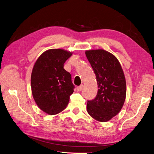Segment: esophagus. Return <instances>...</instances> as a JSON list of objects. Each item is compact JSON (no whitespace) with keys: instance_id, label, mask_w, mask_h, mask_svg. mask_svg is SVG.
I'll list each match as a JSON object with an SVG mask.
<instances>
[{"instance_id":"1","label":"esophagus","mask_w":154,"mask_h":154,"mask_svg":"<svg viewBox=\"0 0 154 154\" xmlns=\"http://www.w3.org/2000/svg\"><path fill=\"white\" fill-rule=\"evenodd\" d=\"M82 88H83V86H82V85L81 86H77V91H79V92H81V90H82Z\"/></svg>"}]
</instances>
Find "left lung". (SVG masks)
I'll use <instances>...</instances> for the list:
<instances>
[{
    "mask_svg": "<svg viewBox=\"0 0 154 154\" xmlns=\"http://www.w3.org/2000/svg\"><path fill=\"white\" fill-rule=\"evenodd\" d=\"M96 74L97 94L88 101L87 112L94 119L107 122L123 107L126 97V82L122 66L116 57L103 49L86 51Z\"/></svg>",
    "mask_w": 154,
    "mask_h": 154,
    "instance_id": "8db88e82",
    "label": "left lung"
}]
</instances>
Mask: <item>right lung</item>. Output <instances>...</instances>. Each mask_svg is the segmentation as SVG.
I'll return each mask as SVG.
<instances>
[{
  "label": "right lung",
  "instance_id": "add662e5",
  "mask_svg": "<svg viewBox=\"0 0 154 154\" xmlns=\"http://www.w3.org/2000/svg\"><path fill=\"white\" fill-rule=\"evenodd\" d=\"M72 53L62 49H49L37 59L31 74V89L36 103L50 115L62 111L73 92L72 75L64 64Z\"/></svg>",
  "mask_w": 154,
  "mask_h": 154
}]
</instances>
